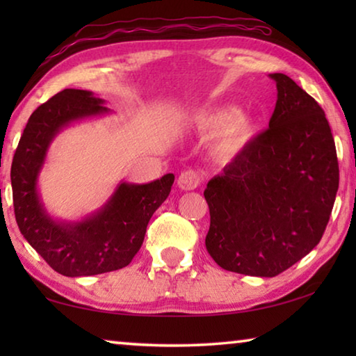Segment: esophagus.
Here are the masks:
<instances>
[{
    "label": "esophagus",
    "mask_w": 356,
    "mask_h": 356,
    "mask_svg": "<svg viewBox=\"0 0 356 356\" xmlns=\"http://www.w3.org/2000/svg\"><path fill=\"white\" fill-rule=\"evenodd\" d=\"M177 185L179 188L182 190H195L201 185V174L193 170H186L184 172H180V176L177 179Z\"/></svg>",
    "instance_id": "1"
}]
</instances>
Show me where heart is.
Segmentation results:
<instances>
[{
    "mask_svg": "<svg viewBox=\"0 0 356 356\" xmlns=\"http://www.w3.org/2000/svg\"><path fill=\"white\" fill-rule=\"evenodd\" d=\"M200 127L207 135H220L218 147L226 156H236L254 141L257 125L251 118L238 114L234 106L221 108L200 118Z\"/></svg>",
    "mask_w": 356,
    "mask_h": 356,
    "instance_id": "b5f03b06",
    "label": "heart"
}]
</instances>
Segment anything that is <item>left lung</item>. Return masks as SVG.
Masks as SVG:
<instances>
[{
    "label": "left lung",
    "mask_w": 356,
    "mask_h": 356,
    "mask_svg": "<svg viewBox=\"0 0 356 356\" xmlns=\"http://www.w3.org/2000/svg\"><path fill=\"white\" fill-rule=\"evenodd\" d=\"M268 129L209 180V254L221 268L273 278L316 248L339 186L321 105L284 74Z\"/></svg>",
    "instance_id": "obj_1"
}]
</instances>
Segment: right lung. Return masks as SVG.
I'll return each instance as SVG.
<instances>
[{
  "label": "right lung",
  "mask_w": 356,
  "mask_h": 356,
  "mask_svg": "<svg viewBox=\"0 0 356 356\" xmlns=\"http://www.w3.org/2000/svg\"><path fill=\"white\" fill-rule=\"evenodd\" d=\"M108 111L91 91L64 89L29 118L10 168L15 220L22 236L64 276H92L127 267L140 251L149 220L168 197L174 174L150 184L122 182L99 212L81 221H55L38 193V176L59 130Z\"/></svg>",
  "instance_id": "obj_1"
}]
</instances>
